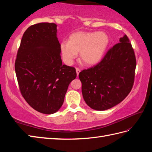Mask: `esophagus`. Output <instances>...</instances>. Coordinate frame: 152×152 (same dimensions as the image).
Here are the masks:
<instances>
[{
	"instance_id": "esophagus-1",
	"label": "esophagus",
	"mask_w": 152,
	"mask_h": 152,
	"mask_svg": "<svg viewBox=\"0 0 152 152\" xmlns=\"http://www.w3.org/2000/svg\"><path fill=\"white\" fill-rule=\"evenodd\" d=\"M76 74H77V76H78L79 75V73L80 72V69L79 68H76Z\"/></svg>"
}]
</instances>
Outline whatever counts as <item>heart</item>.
<instances>
[{
    "mask_svg": "<svg viewBox=\"0 0 152 152\" xmlns=\"http://www.w3.org/2000/svg\"><path fill=\"white\" fill-rule=\"evenodd\" d=\"M109 44V37L104 32L74 33L69 41L62 42L60 50L63 61L72 64L80 53V60L86 65H93L101 60Z\"/></svg>",
    "mask_w": 152,
    "mask_h": 152,
    "instance_id": "heart-1",
    "label": "heart"
}]
</instances>
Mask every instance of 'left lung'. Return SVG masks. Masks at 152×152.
<instances>
[{
    "instance_id": "obj_1",
    "label": "left lung",
    "mask_w": 152,
    "mask_h": 152,
    "mask_svg": "<svg viewBox=\"0 0 152 152\" xmlns=\"http://www.w3.org/2000/svg\"><path fill=\"white\" fill-rule=\"evenodd\" d=\"M136 65L134 50L125 34L101 62L79 73L86 104L101 111L124 101L133 88Z\"/></svg>"
}]
</instances>
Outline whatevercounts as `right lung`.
<instances>
[{"instance_id":"right-lung-1","label":"right lung","mask_w":152,"mask_h":152,"mask_svg":"<svg viewBox=\"0 0 152 152\" xmlns=\"http://www.w3.org/2000/svg\"><path fill=\"white\" fill-rule=\"evenodd\" d=\"M60 53L56 24L31 25L23 35L15 62L19 90L28 104L42 114L59 110L76 78L75 68L63 64Z\"/></svg>"}]
</instances>
